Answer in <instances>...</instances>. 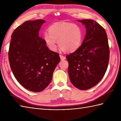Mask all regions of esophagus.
Returning <instances> with one entry per match:
<instances>
[{"instance_id":"obj_1","label":"esophagus","mask_w":121,"mask_h":121,"mask_svg":"<svg viewBox=\"0 0 121 121\" xmlns=\"http://www.w3.org/2000/svg\"><path fill=\"white\" fill-rule=\"evenodd\" d=\"M60 58L61 60H65V56H63L61 55H60Z\"/></svg>"}]
</instances>
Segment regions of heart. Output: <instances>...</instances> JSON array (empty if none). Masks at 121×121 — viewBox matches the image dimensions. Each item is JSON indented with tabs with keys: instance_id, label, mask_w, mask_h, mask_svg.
Segmentation results:
<instances>
[{
	"instance_id": "1",
	"label": "heart",
	"mask_w": 121,
	"mask_h": 121,
	"mask_svg": "<svg viewBox=\"0 0 121 121\" xmlns=\"http://www.w3.org/2000/svg\"><path fill=\"white\" fill-rule=\"evenodd\" d=\"M48 32L43 34V39L50 50L55 51L58 45L65 52H73L80 47L83 38L81 26L72 23H58L51 25Z\"/></svg>"
}]
</instances>
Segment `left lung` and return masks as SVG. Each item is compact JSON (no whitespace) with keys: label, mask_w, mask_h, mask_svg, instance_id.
I'll return each mask as SVG.
<instances>
[{"label":"left lung","mask_w":121,"mask_h":121,"mask_svg":"<svg viewBox=\"0 0 121 121\" xmlns=\"http://www.w3.org/2000/svg\"><path fill=\"white\" fill-rule=\"evenodd\" d=\"M86 28L82 44L66 56L70 81L77 88L87 90L103 78L108 66L110 49L106 30L92 20H78Z\"/></svg>","instance_id":"obj_1"}]
</instances>
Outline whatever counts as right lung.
Masks as SVG:
<instances>
[{"label": "right lung", "instance_id": "right-lung-1", "mask_svg": "<svg viewBox=\"0 0 121 121\" xmlns=\"http://www.w3.org/2000/svg\"><path fill=\"white\" fill-rule=\"evenodd\" d=\"M46 21L25 22L11 35L9 50L10 68L17 82L25 88L40 92L50 84L60 61L58 53L50 50L39 31Z\"/></svg>", "mask_w": 121, "mask_h": 121}]
</instances>
